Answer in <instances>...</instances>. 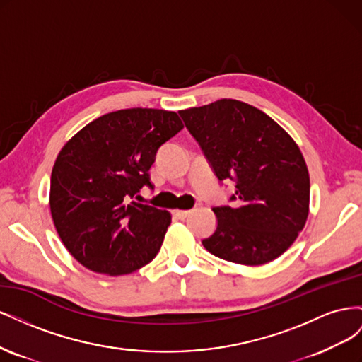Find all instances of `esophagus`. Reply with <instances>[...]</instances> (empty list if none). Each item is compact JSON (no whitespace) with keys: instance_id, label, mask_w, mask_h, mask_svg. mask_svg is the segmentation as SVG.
Returning a JSON list of instances; mask_svg holds the SVG:
<instances>
[{"instance_id":"obj_1","label":"esophagus","mask_w":362,"mask_h":362,"mask_svg":"<svg viewBox=\"0 0 362 362\" xmlns=\"http://www.w3.org/2000/svg\"><path fill=\"white\" fill-rule=\"evenodd\" d=\"M172 213L175 217L180 218V221H184V218H187L190 216V211H187V210H173Z\"/></svg>"}]
</instances>
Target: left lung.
Wrapping results in <instances>:
<instances>
[{"label":"left lung","mask_w":362,"mask_h":362,"mask_svg":"<svg viewBox=\"0 0 362 362\" xmlns=\"http://www.w3.org/2000/svg\"><path fill=\"white\" fill-rule=\"evenodd\" d=\"M178 113L218 181H235L234 204L213 208L217 228L204 247L243 266L282 255L310 213V173L298 144L264 112L237 100Z\"/></svg>","instance_id":"1"}]
</instances>
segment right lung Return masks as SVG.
Segmentation results:
<instances>
[{"label":"right lung","instance_id":"add662e5","mask_svg":"<svg viewBox=\"0 0 362 362\" xmlns=\"http://www.w3.org/2000/svg\"><path fill=\"white\" fill-rule=\"evenodd\" d=\"M182 128L175 112L125 108L92 120L64 144L51 173L49 208L64 247L86 269L119 276L156 258L172 216L128 201L152 187L158 148Z\"/></svg>","mask_w":362,"mask_h":362}]
</instances>
